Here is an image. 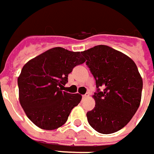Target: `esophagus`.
Returning a JSON list of instances; mask_svg holds the SVG:
<instances>
[{
    "label": "esophagus",
    "instance_id": "1",
    "mask_svg": "<svg viewBox=\"0 0 154 154\" xmlns=\"http://www.w3.org/2000/svg\"><path fill=\"white\" fill-rule=\"evenodd\" d=\"M88 96H89V93H86L85 94L82 95V98H83V99H85V98L88 97Z\"/></svg>",
    "mask_w": 154,
    "mask_h": 154
}]
</instances>
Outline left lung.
I'll return each instance as SVG.
<instances>
[{"label": "left lung", "mask_w": 154, "mask_h": 154, "mask_svg": "<svg viewBox=\"0 0 154 154\" xmlns=\"http://www.w3.org/2000/svg\"><path fill=\"white\" fill-rule=\"evenodd\" d=\"M96 82L95 107L87 113L88 121L102 134L116 132L137 112L142 97L143 79L135 62L107 45L82 52Z\"/></svg>", "instance_id": "left-lung-1"}]
</instances>
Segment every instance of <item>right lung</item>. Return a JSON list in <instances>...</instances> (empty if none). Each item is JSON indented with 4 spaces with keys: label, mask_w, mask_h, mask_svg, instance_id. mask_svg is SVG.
<instances>
[{
    "label": "right lung",
    "mask_w": 154,
    "mask_h": 154,
    "mask_svg": "<svg viewBox=\"0 0 154 154\" xmlns=\"http://www.w3.org/2000/svg\"><path fill=\"white\" fill-rule=\"evenodd\" d=\"M85 60L80 52L55 47L25 64L17 79L19 101L38 127L55 130L63 125L82 96L62 91L68 74Z\"/></svg>",
    "instance_id": "obj_1"
}]
</instances>
